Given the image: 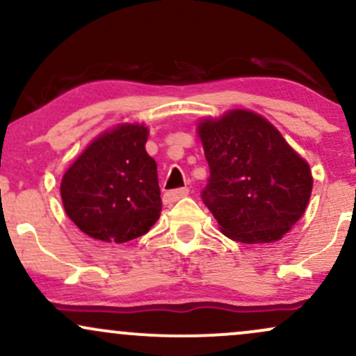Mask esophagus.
<instances>
[{
  "label": "esophagus",
  "mask_w": 356,
  "mask_h": 356,
  "mask_svg": "<svg viewBox=\"0 0 356 356\" xmlns=\"http://www.w3.org/2000/svg\"><path fill=\"white\" fill-rule=\"evenodd\" d=\"M189 194V189H175V191H169L164 194V204H174L175 201H179V199L186 197V195Z\"/></svg>",
  "instance_id": "1"
}]
</instances>
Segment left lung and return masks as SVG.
I'll list each match as a JSON object with an SVG mask.
<instances>
[{"mask_svg":"<svg viewBox=\"0 0 356 356\" xmlns=\"http://www.w3.org/2000/svg\"><path fill=\"white\" fill-rule=\"evenodd\" d=\"M197 136L211 169L202 199L220 232L244 244L283 239L312 197L308 162L266 117L248 108L201 118Z\"/></svg>","mask_w":356,"mask_h":356,"instance_id":"8db88e82","label":"left lung"}]
</instances>
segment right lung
<instances>
[{"label":"right lung","mask_w":356,"mask_h":356,"mask_svg":"<svg viewBox=\"0 0 356 356\" xmlns=\"http://www.w3.org/2000/svg\"><path fill=\"white\" fill-rule=\"evenodd\" d=\"M149 127L122 122L93 138L60 184L65 212L102 243L140 238L161 218L157 164L145 150Z\"/></svg>","instance_id":"add662e5"}]
</instances>
